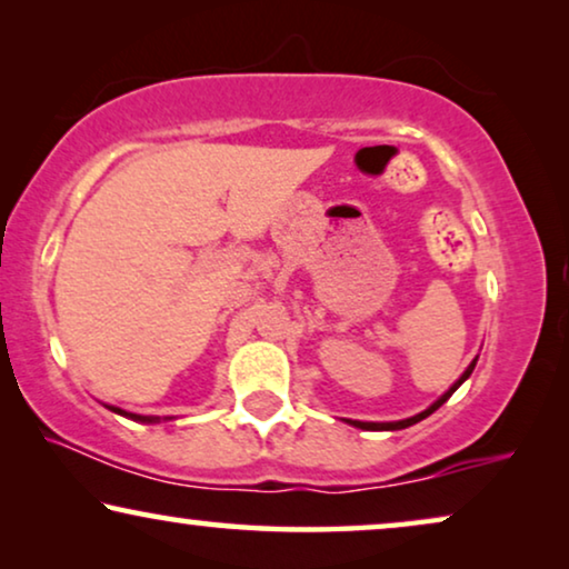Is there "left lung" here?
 <instances>
[{"label": "left lung", "mask_w": 569, "mask_h": 569, "mask_svg": "<svg viewBox=\"0 0 569 569\" xmlns=\"http://www.w3.org/2000/svg\"><path fill=\"white\" fill-rule=\"evenodd\" d=\"M477 360H479V357H473V360H471V365H469V368H466V370H463V376H461V378H458V380H456V383H453V386H450V388H448V391H446V393H442V396H440V399L432 403V407H427L425 411H419V415H415V417H409V419H399V422H360V419H347V422H349V425H355V427H360V430H403V427H411V425L422 422V419H425V417H430L435 409H440V407H442V403H446V401L450 399V396H453V393L458 391V386H461V383H463V380L471 376V372H473V368H477Z\"/></svg>", "instance_id": "obj_1"}]
</instances>
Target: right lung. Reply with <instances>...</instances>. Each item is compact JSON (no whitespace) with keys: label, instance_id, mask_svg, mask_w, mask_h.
I'll list each match as a JSON object with an SVG mask.
<instances>
[{"label":"right lung","instance_id":"obj_1","mask_svg":"<svg viewBox=\"0 0 569 569\" xmlns=\"http://www.w3.org/2000/svg\"><path fill=\"white\" fill-rule=\"evenodd\" d=\"M111 411H116V415L121 417H129V419H137V422H158V417H142V415H131V411H123L119 407H108Z\"/></svg>","mask_w":569,"mask_h":569}]
</instances>
